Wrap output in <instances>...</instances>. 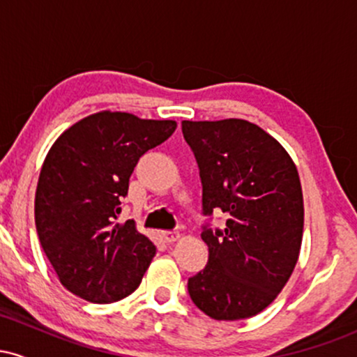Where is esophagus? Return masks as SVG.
<instances>
[{
  "mask_svg": "<svg viewBox=\"0 0 357 357\" xmlns=\"http://www.w3.org/2000/svg\"><path fill=\"white\" fill-rule=\"evenodd\" d=\"M161 236L166 243H173V241L179 238V233L178 231H162Z\"/></svg>",
  "mask_w": 357,
  "mask_h": 357,
  "instance_id": "1",
  "label": "esophagus"
}]
</instances>
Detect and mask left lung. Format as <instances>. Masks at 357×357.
I'll return each instance as SVG.
<instances>
[{
  "mask_svg": "<svg viewBox=\"0 0 357 357\" xmlns=\"http://www.w3.org/2000/svg\"><path fill=\"white\" fill-rule=\"evenodd\" d=\"M199 167L203 215L223 211V230L203 225L208 264L188 280L199 310L216 321L268 307L292 275L304 231V198L292 158L264 129L243 121H183Z\"/></svg>",
  "mask_w": 357,
  "mask_h": 357,
  "instance_id": "obj_1",
  "label": "left lung"
}]
</instances>
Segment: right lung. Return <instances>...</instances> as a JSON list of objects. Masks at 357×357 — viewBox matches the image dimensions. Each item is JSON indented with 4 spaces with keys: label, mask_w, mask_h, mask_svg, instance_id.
<instances>
[{
    "label": "right lung",
    "mask_w": 357,
    "mask_h": 357,
    "mask_svg": "<svg viewBox=\"0 0 357 357\" xmlns=\"http://www.w3.org/2000/svg\"><path fill=\"white\" fill-rule=\"evenodd\" d=\"M174 121L127 112L92 114L56 139L40 171L35 225L61 285L93 304L134 292L155 255L154 243L119 223L139 158L174 132Z\"/></svg>",
    "instance_id": "obj_1"
}]
</instances>
